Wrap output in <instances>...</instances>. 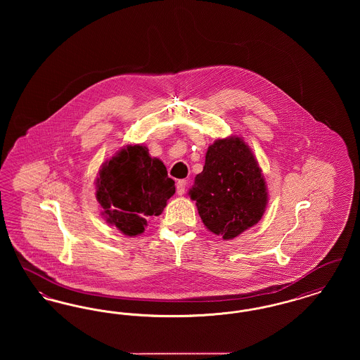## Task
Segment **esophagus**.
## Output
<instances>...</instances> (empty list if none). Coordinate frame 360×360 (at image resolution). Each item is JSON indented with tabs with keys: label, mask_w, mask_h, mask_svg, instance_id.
<instances>
[{
	"label": "esophagus",
	"mask_w": 360,
	"mask_h": 360,
	"mask_svg": "<svg viewBox=\"0 0 360 360\" xmlns=\"http://www.w3.org/2000/svg\"><path fill=\"white\" fill-rule=\"evenodd\" d=\"M186 181L185 179H181V181H178L176 182V193H178V195H182V194H185V190H186Z\"/></svg>",
	"instance_id": "esophagus-1"
}]
</instances>
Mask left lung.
Listing matches in <instances>:
<instances>
[{
    "label": "left lung",
    "mask_w": 360,
    "mask_h": 360,
    "mask_svg": "<svg viewBox=\"0 0 360 360\" xmlns=\"http://www.w3.org/2000/svg\"><path fill=\"white\" fill-rule=\"evenodd\" d=\"M206 228L231 240L262 219L266 182L250 147L240 139H217L209 146L204 170L188 191Z\"/></svg>",
    "instance_id": "obj_1"
}]
</instances>
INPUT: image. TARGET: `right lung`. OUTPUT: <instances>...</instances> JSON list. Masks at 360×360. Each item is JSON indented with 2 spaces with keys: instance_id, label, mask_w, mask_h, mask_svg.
Here are the masks:
<instances>
[{
  "instance_id": "add662e5",
  "label": "right lung",
  "mask_w": 360,
  "mask_h": 360,
  "mask_svg": "<svg viewBox=\"0 0 360 360\" xmlns=\"http://www.w3.org/2000/svg\"><path fill=\"white\" fill-rule=\"evenodd\" d=\"M166 166L147 147L127 146L105 162L96 181L103 217L127 236L144 232L147 219L159 216L175 193Z\"/></svg>"
}]
</instances>
